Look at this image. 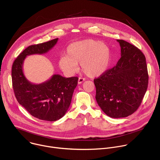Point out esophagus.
Returning a JSON list of instances; mask_svg holds the SVG:
<instances>
[{"instance_id": "34e87169", "label": "esophagus", "mask_w": 160, "mask_h": 160, "mask_svg": "<svg viewBox=\"0 0 160 160\" xmlns=\"http://www.w3.org/2000/svg\"><path fill=\"white\" fill-rule=\"evenodd\" d=\"M85 81V79L83 78H79L78 80V84H81L82 82H83Z\"/></svg>"}]
</instances>
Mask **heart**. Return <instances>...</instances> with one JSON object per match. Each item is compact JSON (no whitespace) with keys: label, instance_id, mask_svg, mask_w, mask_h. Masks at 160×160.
Listing matches in <instances>:
<instances>
[{"label":"heart","instance_id":"obj_1","mask_svg":"<svg viewBox=\"0 0 160 160\" xmlns=\"http://www.w3.org/2000/svg\"><path fill=\"white\" fill-rule=\"evenodd\" d=\"M111 61V49L106 43L85 39L68 45L65 56L59 58L58 64L64 73L72 75L77 71L80 62L81 70L86 75L98 77L107 72Z\"/></svg>","mask_w":160,"mask_h":160}]
</instances>
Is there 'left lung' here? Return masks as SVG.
<instances>
[{
    "instance_id": "1",
    "label": "left lung",
    "mask_w": 160,
    "mask_h": 160,
    "mask_svg": "<svg viewBox=\"0 0 160 160\" xmlns=\"http://www.w3.org/2000/svg\"><path fill=\"white\" fill-rule=\"evenodd\" d=\"M121 58L117 65L94 79L96 101L111 118L127 117L138 109L146 94L148 73L146 58L138 48L117 40Z\"/></svg>"
}]
</instances>
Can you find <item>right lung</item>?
<instances>
[{
	"label": "right lung",
	"instance_id": "right-lung-1",
	"mask_svg": "<svg viewBox=\"0 0 160 160\" xmlns=\"http://www.w3.org/2000/svg\"><path fill=\"white\" fill-rule=\"evenodd\" d=\"M58 40V38L26 48L14 61L11 73L12 87L18 102L33 117L50 122L61 118L67 112L78 78H65L56 74L47 81L35 84L25 77L22 66L27 56L48 52Z\"/></svg>",
	"mask_w": 160,
	"mask_h": 160
}]
</instances>
